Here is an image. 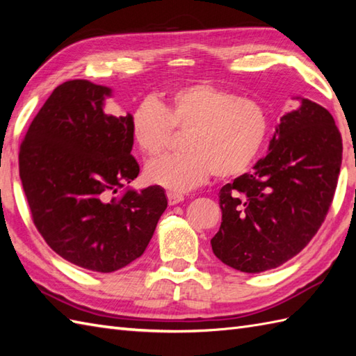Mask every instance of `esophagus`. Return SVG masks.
<instances>
[{
    "mask_svg": "<svg viewBox=\"0 0 356 356\" xmlns=\"http://www.w3.org/2000/svg\"><path fill=\"white\" fill-rule=\"evenodd\" d=\"M166 197H168V203L172 207V205H177V203L184 202L185 197L182 194H176V193H168L166 194Z\"/></svg>",
    "mask_w": 356,
    "mask_h": 356,
    "instance_id": "obj_1",
    "label": "esophagus"
}]
</instances>
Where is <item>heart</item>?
Listing matches in <instances>:
<instances>
[{"instance_id":"b5f03b06","label":"heart","mask_w":356,"mask_h":356,"mask_svg":"<svg viewBox=\"0 0 356 356\" xmlns=\"http://www.w3.org/2000/svg\"><path fill=\"white\" fill-rule=\"evenodd\" d=\"M172 128L190 130L188 154L149 162L145 176L165 190L185 193L214 172L231 179L251 168L266 145L270 119L261 102L213 84L186 86L159 101L148 97L131 111L133 142L148 157L166 148Z\"/></svg>"}]
</instances>
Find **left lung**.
<instances>
[{"label":"left lung","instance_id":"obj_1","mask_svg":"<svg viewBox=\"0 0 356 356\" xmlns=\"http://www.w3.org/2000/svg\"><path fill=\"white\" fill-rule=\"evenodd\" d=\"M280 119L268 154L218 193L220 229L213 252L228 266L259 274L278 268L320 229L334 200L343 159L330 113L305 97Z\"/></svg>","mask_w":356,"mask_h":356}]
</instances>
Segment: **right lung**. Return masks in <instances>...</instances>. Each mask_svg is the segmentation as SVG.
I'll list each match as a JSON object with an SVG mask.
<instances>
[{"label":"right lung","mask_w":356,"mask_h":356,"mask_svg":"<svg viewBox=\"0 0 356 356\" xmlns=\"http://www.w3.org/2000/svg\"><path fill=\"white\" fill-rule=\"evenodd\" d=\"M111 88L84 79L58 86L19 148V177L33 223L73 264L115 272L145 251L168 205L163 188L119 187L138 177L130 113L104 110Z\"/></svg>","instance_id":"right-lung-1"}]
</instances>
